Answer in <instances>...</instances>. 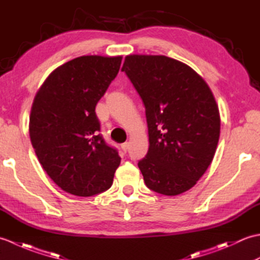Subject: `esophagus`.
<instances>
[{"instance_id": "1", "label": "esophagus", "mask_w": 260, "mask_h": 260, "mask_svg": "<svg viewBox=\"0 0 260 260\" xmlns=\"http://www.w3.org/2000/svg\"><path fill=\"white\" fill-rule=\"evenodd\" d=\"M128 148H129V143L128 142H125V143H123V144H121V150H123L125 153L128 151Z\"/></svg>"}]
</instances>
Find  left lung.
Returning a JSON list of instances; mask_svg holds the SVG:
<instances>
[{
  "label": "left lung",
  "instance_id": "obj_1",
  "mask_svg": "<svg viewBox=\"0 0 260 260\" xmlns=\"http://www.w3.org/2000/svg\"><path fill=\"white\" fill-rule=\"evenodd\" d=\"M124 71L145 106L148 147L139 168L148 189L183 193L211 164L220 115L207 82L183 62L165 56H127Z\"/></svg>",
  "mask_w": 260,
  "mask_h": 260
}]
</instances>
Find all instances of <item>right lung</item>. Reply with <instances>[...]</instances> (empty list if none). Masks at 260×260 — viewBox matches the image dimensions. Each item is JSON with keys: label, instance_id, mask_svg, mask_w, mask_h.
Masks as SVG:
<instances>
[{"label": "right lung", "instance_id": "right-lung-1", "mask_svg": "<svg viewBox=\"0 0 260 260\" xmlns=\"http://www.w3.org/2000/svg\"><path fill=\"white\" fill-rule=\"evenodd\" d=\"M120 63L121 57L75 58L51 73L33 102L32 146L47 174L70 194L96 196L113 184L120 157L101 134L95 108Z\"/></svg>", "mask_w": 260, "mask_h": 260}]
</instances>
